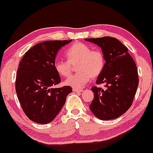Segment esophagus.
<instances>
[{
    "mask_svg": "<svg viewBox=\"0 0 153 153\" xmlns=\"http://www.w3.org/2000/svg\"><path fill=\"white\" fill-rule=\"evenodd\" d=\"M73 91H74V92H76V93H80L82 91V89H78V88H73Z\"/></svg>",
    "mask_w": 153,
    "mask_h": 153,
    "instance_id": "esophagus-1",
    "label": "esophagus"
}]
</instances>
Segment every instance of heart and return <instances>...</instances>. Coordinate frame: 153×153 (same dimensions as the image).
Wrapping results in <instances>:
<instances>
[{
  "instance_id": "1",
  "label": "heart",
  "mask_w": 153,
  "mask_h": 153,
  "mask_svg": "<svg viewBox=\"0 0 153 153\" xmlns=\"http://www.w3.org/2000/svg\"><path fill=\"white\" fill-rule=\"evenodd\" d=\"M67 60L56 59L54 68L63 77L71 74L74 66L77 73L65 81V84L74 88L83 87L91 78H97L102 74L105 66V59L100 50H91L82 42H75L66 51Z\"/></svg>"
}]
</instances>
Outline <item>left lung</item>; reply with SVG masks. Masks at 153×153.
Here are the masks:
<instances>
[{
  "label": "left lung",
  "instance_id": "8db88e82",
  "mask_svg": "<svg viewBox=\"0 0 153 153\" xmlns=\"http://www.w3.org/2000/svg\"><path fill=\"white\" fill-rule=\"evenodd\" d=\"M102 49L105 66L98 76L97 84H105V89L91 88L94 98L89 108L101 120L117 119L133 103L138 85V70L128 49L119 40L112 37L85 39Z\"/></svg>",
  "mask_w": 153,
  "mask_h": 153
}]
</instances>
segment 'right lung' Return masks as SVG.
Segmentation results:
<instances>
[{
    "label": "right lung",
    "instance_id": "obj_1",
    "mask_svg": "<svg viewBox=\"0 0 153 153\" xmlns=\"http://www.w3.org/2000/svg\"><path fill=\"white\" fill-rule=\"evenodd\" d=\"M70 40H48L26 51L19 64L15 90L22 109L29 119L38 124L52 122L72 92L70 86L54 88L60 82L54 68L56 55Z\"/></svg>",
    "mask_w": 153,
    "mask_h": 153
}]
</instances>
